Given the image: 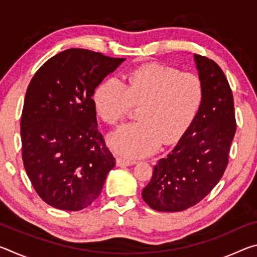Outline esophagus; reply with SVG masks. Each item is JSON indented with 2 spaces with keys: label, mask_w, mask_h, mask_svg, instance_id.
Instances as JSON below:
<instances>
[{
  "label": "esophagus",
  "mask_w": 257,
  "mask_h": 257,
  "mask_svg": "<svg viewBox=\"0 0 257 257\" xmlns=\"http://www.w3.org/2000/svg\"><path fill=\"white\" fill-rule=\"evenodd\" d=\"M136 164V161H133V160H125V159H121V158H118L116 159V165L118 167H129V165H134Z\"/></svg>",
  "instance_id": "1"
}]
</instances>
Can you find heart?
<instances>
[{
	"label": "heart",
	"instance_id": "1",
	"mask_svg": "<svg viewBox=\"0 0 257 257\" xmlns=\"http://www.w3.org/2000/svg\"><path fill=\"white\" fill-rule=\"evenodd\" d=\"M204 101V86L197 76L152 63L120 81L107 78L93 94L97 115L108 124L120 122L139 106L138 122L110 134L111 149L130 159L144 158L160 146L177 143L196 118Z\"/></svg>",
	"mask_w": 257,
	"mask_h": 257
}]
</instances>
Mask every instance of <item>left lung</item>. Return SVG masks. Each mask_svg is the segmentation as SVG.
<instances>
[{
    "label": "left lung",
    "instance_id": "left-lung-1",
    "mask_svg": "<svg viewBox=\"0 0 257 257\" xmlns=\"http://www.w3.org/2000/svg\"><path fill=\"white\" fill-rule=\"evenodd\" d=\"M204 86L196 118L178 144L154 165L142 196L153 210L179 212L196 205L214 188L228 165L236 134L232 92L213 60L194 55Z\"/></svg>",
    "mask_w": 257,
    "mask_h": 257
}]
</instances>
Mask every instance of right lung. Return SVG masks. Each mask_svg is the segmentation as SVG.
Instances as JSON below:
<instances>
[{
  "label": "right lung",
  "mask_w": 257,
  "mask_h": 257,
  "mask_svg": "<svg viewBox=\"0 0 257 257\" xmlns=\"http://www.w3.org/2000/svg\"><path fill=\"white\" fill-rule=\"evenodd\" d=\"M124 60L69 49L47 60L30 81L20 122L23 161L49 205L80 211L101 194L115 159L97 129L93 94Z\"/></svg>",
  "instance_id": "right-lung-1"
}]
</instances>
